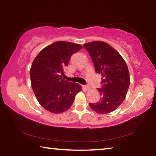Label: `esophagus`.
Here are the masks:
<instances>
[{"label": "esophagus", "mask_w": 156, "mask_h": 156, "mask_svg": "<svg viewBox=\"0 0 156 156\" xmlns=\"http://www.w3.org/2000/svg\"><path fill=\"white\" fill-rule=\"evenodd\" d=\"M84 89H85V90H88V89H89V85H84Z\"/></svg>", "instance_id": "esophagus-1"}]
</instances>
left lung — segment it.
<instances>
[{
	"label": "left lung",
	"mask_w": 156,
	"mask_h": 156,
	"mask_svg": "<svg viewBox=\"0 0 156 156\" xmlns=\"http://www.w3.org/2000/svg\"><path fill=\"white\" fill-rule=\"evenodd\" d=\"M84 47L102 80L101 88L98 89L101 96L100 101L89 103V106L101 114L112 112L122 103L130 84L126 63L119 53L105 42H90L84 44Z\"/></svg>",
	"instance_id": "left-lung-1"
}]
</instances>
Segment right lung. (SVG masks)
I'll list each match as a JSON object with an SVG mask.
<instances>
[{"label":"right lung","mask_w":156,"mask_h":156,"mask_svg":"<svg viewBox=\"0 0 156 156\" xmlns=\"http://www.w3.org/2000/svg\"><path fill=\"white\" fill-rule=\"evenodd\" d=\"M82 48L80 44L69 42H55L41 50L34 60L30 72L31 87L44 109L54 113L64 112L82 90L80 84L62 78L71 56Z\"/></svg>","instance_id":"add662e5"}]
</instances>
